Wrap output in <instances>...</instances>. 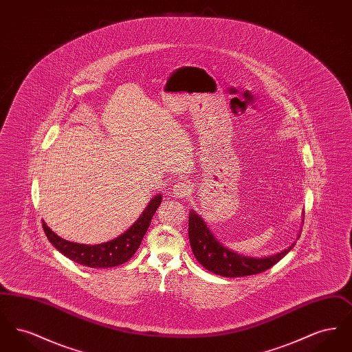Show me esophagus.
Segmentation results:
<instances>
[{
  "instance_id": "1",
  "label": "esophagus",
  "mask_w": 352,
  "mask_h": 352,
  "mask_svg": "<svg viewBox=\"0 0 352 352\" xmlns=\"http://www.w3.org/2000/svg\"><path fill=\"white\" fill-rule=\"evenodd\" d=\"M171 192L175 198L178 199H184L186 197H188L191 194V186L186 182H177L173 186Z\"/></svg>"
}]
</instances>
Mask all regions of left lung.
Here are the masks:
<instances>
[{"instance_id": "obj_1", "label": "left lung", "mask_w": 352, "mask_h": 352, "mask_svg": "<svg viewBox=\"0 0 352 352\" xmlns=\"http://www.w3.org/2000/svg\"><path fill=\"white\" fill-rule=\"evenodd\" d=\"M302 217H305V214ZM300 234L301 232L297 239ZM188 239L192 253L201 267L223 277H244L261 273L277 264L296 244L294 241L283 251L264 257L244 256L220 243L201 215L194 210H191L188 215Z\"/></svg>"}]
</instances>
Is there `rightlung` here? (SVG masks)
<instances>
[{
  "label": "right lung",
  "mask_w": 352,
  "mask_h": 352,
  "mask_svg": "<svg viewBox=\"0 0 352 352\" xmlns=\"http://www.w3.org/2000/svg\"><path fill=\"white\" fill-rule=\"evenodd\" d=\"M161 201L162 195L157 194L151 198L140 218L124 234L111 241L96 245L71 243L52 232L45 221H42V226L51 244L69 260L89 268H112L126 263L138 250Z\"/></svg>",
  "instance_id": "right-lung-1"
}]
</instances>
